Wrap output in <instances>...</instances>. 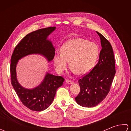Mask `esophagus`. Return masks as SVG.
<instances>
[{"instance_id": "34e87169", "label": "esophagus", "mask_w": 131, "mask_h": 131, "mask_svg": "<svg viewBox=\"0 0 131 131\" xmlns=\"http://www.w3.org/2000/svg\"><path fill=\"white\" fill-rule=\"evenodd\" d=\"M66 83H68V84H73V83H74L73 81H71V80H69V79L66 80Z\"/></svg>"}]
</instances>
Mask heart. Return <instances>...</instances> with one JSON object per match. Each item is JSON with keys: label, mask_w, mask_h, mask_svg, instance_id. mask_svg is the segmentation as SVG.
Returning a JSON list of instances; mask_svg holds the SVG:
<instances>
[{"label": "heart", "mask_w": 131, "mask_h": 131, "mask_svg": "<svg viewBox=\"0 0 131 131\" xmlns=\"http://www.w3.org/2000/svg\"><path fill=\"white\" fill-rule=\"evenodd\" d=\"M99 54V48L96 43L84 39L75 38L63 44L61 52L53 58L56 70L62 73L67 68L69 61L74 73L84 75L94 67Z\"/></svg>", "instance_id": "1"}]
</instances>
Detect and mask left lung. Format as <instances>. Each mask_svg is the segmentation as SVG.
Segmentation results:
<instances>
[{
  "instance_id": "1",
  "label": "left lung",
  "mask_w": 131,
  "mask_h": 131,
  "mask_svg": "<svg viewBox=\"0 0 131 131\" xmlns=\"http://www.w3.org/2000/svg\"><path fill=\"white\" fill-rule=\"evenodd\" d=\"M97 33L102 48L99 62L90 72L79 79L80 91L75 98L78 104L86 107L96 106L106 97L115 74L112 45L102 34Z\"/></svg>"
}]
</instances>
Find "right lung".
<instances>
[{
  "label": "right lung",
  "instance_id": "1",
  "mask_svg": "<svg viewBox=\"0 0 131 131\" xmlns=\"http://www.w3.org/2000/svg\"><path fill=\"white\" fill-rule=\"evenodd\" d=\"M56 27L39 29L26 35L15 47L10 59L11 83L21 102L29 109L40 112L48 108L53 101L56 91L63 84L64 78L47 73L43 81L32 90L25 88L19 84L16 68L20 58L30 54H40L48 61L53 59L55 49L47 37Z\"/></svg>",
  "mask_w": 131,
  "mask_h": 131
}]
</instances>
